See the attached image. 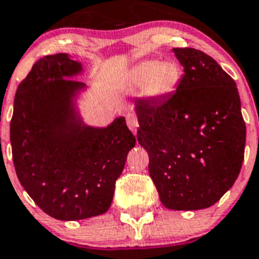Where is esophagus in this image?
<instances>
[{
	"mask_svg": "<svg viewBox=\"0 0 259 259\" xmlns=\"http://www.w3.org/2000/svg\"><path fill=\"white\" fill-rule=\"evenodd\" d=\"M126 123L129 129L132 130L133 133H137V129H138V118L134 113H127L126 114Z\"/></svg>",
	"mask_w": 259,
	"mask_h": 259,
	"instance_id": "34e87169",
	"label": "esophagus"
}]
</instances>
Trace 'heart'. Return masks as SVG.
<instances>
[{
	"instance_id": "b5f03b06",
	"label": "heart",
	"mask_w": 259,
	"mask_h": 259,
	"mask_svg": "<svg viewBox=\"0 0 259 259\" xmlns=\"http://www.w3.org/2000/svg\"><path fill=\"white\" fill-rule=\"evenodd\" d=\"M133 84H143L145 95L160 99L172 94L181 79V67L170 60H146L134 65L127 74Z\"/></svg>"
}]
</instances>
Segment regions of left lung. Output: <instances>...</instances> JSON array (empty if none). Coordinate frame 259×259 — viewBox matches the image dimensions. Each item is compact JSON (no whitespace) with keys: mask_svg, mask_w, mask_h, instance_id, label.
<instances>
[{"mask_svg":"<svg viewBox=\"0 0 259 259\" xmlns=\"http://www.w3.org/2000/svg\"><path fill=\"white\" fill-rule=\"evenodd\" d=\"M184 75L173 94L138 99L139 145L160 202L170 210H202L232 188L244 160L246 129L236 82L213 58L173 48Z\"/></svg>","mask_w":259,"mask_h":259,"instance_id":"left-lung-1","label":"left lung"}]
</instances>
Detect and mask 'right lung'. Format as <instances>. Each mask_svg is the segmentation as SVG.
<instances>
[{"mask_svg":"<svg viewBox=\"0 0 259 259\" xmlns=\"http://www.w3.org/2000/svg\"><path fill=\"white\" fill-rule=\"evenodd\" d=\"M83 73L67 53L40 58L18 86L10 122L22 186L44 212L65 222L107 212L137 142L122 116L104 127L83 121L78 100L89 87L73 80Z\"/></svg>","mask_w":259,"mask_h":259,"instance_id":"obj_1","label":"right lung"}]
</instances>
